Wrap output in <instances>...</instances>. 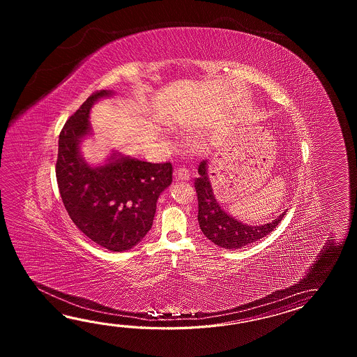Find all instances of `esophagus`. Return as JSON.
I'll return each instance as SVG.
<instances>
[{"instance_id":"34e87169","label":"esophagus","mask_w":357,"mask_h":357,"mask_svg":"<svg viewBox=\"0 0 357 357\" xmlns=\"http://www.w3.org/2000/svg\"><path fill=\"white\" fill-rule=\"evenodd\" d=\"M174 175H175L176 181H189L190 180L189 171L186 168H177L175 169Z\"/></svg>"}]
</instances>
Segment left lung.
Wrapping results in <instances>:
<instances>
[{"mask_svg":"<svg viewBox=\"0 0 357 357\" xmlns=\"http://www.w3.org/2000/svg\"><path fill=\"white\" fill-rule=\"evenodd\" d=\"M199 176L194 186L197 195V220L200 229L212 243L225 249H240L255 243L271 234L281 223L284 213L277 220L263 226H248L225 212L213 195L212 188L206 175V162L203 160L197 168Z\"/></svg>","mask_w":357,"mask_h":357,"instance_id":"8db88e82","label":"left lung"}]
</instances>
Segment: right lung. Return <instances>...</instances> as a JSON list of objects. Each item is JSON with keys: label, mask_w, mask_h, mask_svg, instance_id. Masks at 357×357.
I'll use <instances>...</instances> for the list:
<instances>
[{"label": "right lung", "mask_w": 357, "mask_h": 357, "mask_svg": "<svg viewBox=\"0 0 357 357\" xmlns=\"http://www.w3.org/2000/svg\"><path fill=\"white\" fill-rule=\"evenodd\" d=\"M94 91L61 130L56 177L70 218L84 235L107 250L125 251L152 228L157 200L172 182V165L122 157L91 168L79 153L80 139L91 131L89 111L109 96Z\"/></svg>", "instance_id": "1"}]
</instances>
